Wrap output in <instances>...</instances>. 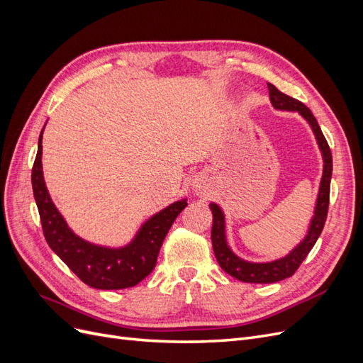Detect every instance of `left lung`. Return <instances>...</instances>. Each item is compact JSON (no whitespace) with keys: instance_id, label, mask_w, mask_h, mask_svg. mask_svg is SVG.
Here are the masks:
<instances>
[{"instance_id":"obj_1","label":"left lung","mask_w":363,"mask_h":363,"mask_svg":"<svg viewBox=\"0 0 363 363\" xmlns=\"http://www.w3.org/2000/svg\"><path fill=\"white\" fill-rule=\"evenodd\" d=\"M268 91H269V100L274 108H277V111L296 112L306 119L307 124L311 125L324 162L323 177L320 183V191H318V196H316L313 216L311 219V224H309V228H307L306 236L303 238V240L298 245L288 252L286 256L276 260L250 262L239 257L236 252L230 248L227 242L225 216H224L223 208L216 203L208 204L213 215L212 245H213L215 257L219 263V267H221L232 277L245 283L280 281L283 279L291 277L292 274L298 269L301 262L306 259L307 255H309V251L313 248L318 238H320L323 232L325 218H327V211H328V196H330V180H332V171H333L332 151L328 148V144L320 125H318L316 118L303 103L295 100V98L288 96L286 94L280 92L274 84L268 83Z\"/></svg>"}]
</instances>
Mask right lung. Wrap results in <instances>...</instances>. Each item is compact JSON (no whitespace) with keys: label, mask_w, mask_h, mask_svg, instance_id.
Here are the masks:
<instances>
[{"label":"right lung","mask_w":363,"mask_h":363,"mask_svg":"<svg viewBox=\"0 0 363 363\" xmlns=\"http://www.w3.org/2000/svg\"><path fill=\"white\" fill-rule=\"evenodd\" d=\"M45 128V127H43ZM31 171L33 195L38 204L40 223L50 248L67 263L83 283L95 289H125L136 286L155 269L164 236L175 218L188 206L186 199L175 201L155 213L139 227L133 239L123 247L92 244L72 232L65 221L43 180L42 135Z\"/></svg>","instance_id":"1"}]
</instances>
